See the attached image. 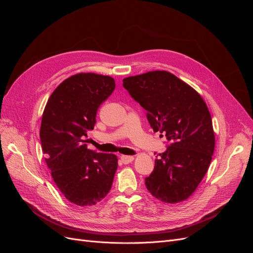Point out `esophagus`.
I'll list each match as a JSON object with an SVG mask.
<instances>
[{
	"mask_svg": "<svg viewBox=\"0 0 253 253\" xmlns=\"http://www.w3.org/2000/svg\"><path fill=\"white\" fill-rule=\"evenodd\" d=\"M134 160V157L133 156H126V155H124L121 156V162L124 165H127V164H131Z\"/></svg>",
	"mask_w": 253,
	"mask_h": 253,
	"instance_id": "34e87169",
	"label": "esophagus"
}]
</instances>
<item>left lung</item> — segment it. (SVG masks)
<instances>
[{"mask_svg":"<svg viewBox=\"0 0 253 253\" xmlns=\"http://www.w3.org/2000/svg\"><path fill=\"white\" fill-rule=\"evenodd\" d=\"M124 86L147 111L153 131L170 142L145 177L147 189L164 203L188 200L208 171L215 147L208 106L193 87L167 71L131 76Z\"/></svg>","mask_w":253,"mask_h":253,"instance_id":"8db88e82","label":"left lung"}]
</instances>
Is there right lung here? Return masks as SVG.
<instances>
[{
	"label": "right lung",
	"instance_id": "1",
	"mask_svg": "<svg viewBox=\"0 0 253 253\" xmlns=\"http://www.w3.org/2000/svg\"><path fill=\"white\" fill-rule=\"evenodd\" d=\"M110 76L79 73L52 91L42 115V151L52 179L67 201L94 206L113 185L118 167L115 154L88 150L83 140L96 124L98 108L115 89Z\"/></svg>",
	"mask_w": 253,
	"mask_h": 253
}]
</instances>
